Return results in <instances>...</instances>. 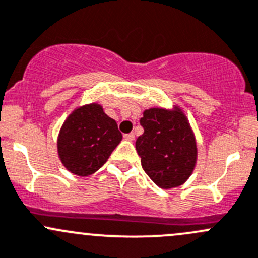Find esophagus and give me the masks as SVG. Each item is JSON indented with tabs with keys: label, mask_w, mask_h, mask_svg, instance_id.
<instances>
[{
	"label": "esophagus",
	"mask_w": 258,
	"mask_h": 258,
	"mask_svg": "<svg viewBox=\"0 0 258 258\" xmlns=\"http://www.w3.org/2000/svg\"><path fill=\"white\" fill-rule=\"evenodd\" d=\"M124 140H127V141H134L135 140V134L134 132H131V134H127V135H124Z\"/></svg>",
	"instance_id": "obj_1"
}]
</instances>
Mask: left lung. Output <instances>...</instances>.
<instances>
[{"label":"left lung","mask_w":258,"mask_h":258,"mask_svg":"<svg viewBox=\"0 0 258 258\" xmlns=\"http://www.w3.org/2000/svg\"><path fill=\"white\" fill-rule=\"evenodd\" d=\"M145 132L136 150L143 170L159 188L172 189L188 180L197 164L194 132L179 106L172 110L152 107L140 120Z\"/></svg>","instance_id":"8db88e82"}]
</instances>
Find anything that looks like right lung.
I'll list each match as a JSON object with an SVG mask.
<instances>
[{
	"label": "right lung",
	"mask_w": 258,
	"mask_h": 258,
	"mask_svg": "<svg viewBox=\"0 0 258 258\" xmlns=\"http://www.w3.org/2000/svg\"><path fill=\"white\" fill-rule=\"evenodd\" d=\"M121 140L117 123L101 105H84L68 116L59 131V159L70 173L88 177L106 163Z\"/></svg>",
	"instance_id": "obj_1"
}]
</instances>
